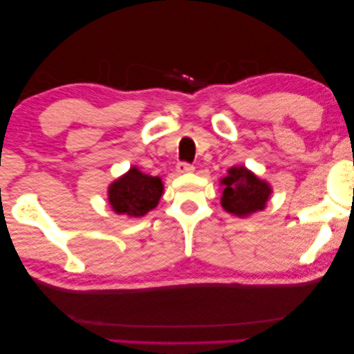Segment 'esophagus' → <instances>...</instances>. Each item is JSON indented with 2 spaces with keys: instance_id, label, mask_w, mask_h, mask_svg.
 I'll return each mask as SVG.
<instances>
[{
  "instance_id": "34e87169",
  "label": "esophagus",
  "mask_w": 354,
  "mask_h": 354,
  "mask_svg": "<svg viewBox=\"0 0 354 354\" xmlns=\"http://www.w3.org/2000/svg\"><path fill=\"white\" fill-rule=\"evenodd\" d=\"M195 171V167H193V164L190 162H178L177 164V172L178 174H188V172H193Z\"/></svg>"
}]
</instances>
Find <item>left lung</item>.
I'll return each mask as SVG.
<instances>
[{
  "label": "left lung",
  "mask_w": 354,
  "mask_h": 354,
  "mask_svg": "<svg viewBox=\"0 0 354 354\" xmlns=\"http://www.w3.org/2000/svg\"><path fill=\"white\" fill-rule=\"evenodd\" d=\"M221 185H224L221 196L222 207L239 217H248L263 211L272 193L268 182L261 180L245 166L230 167Z\"/></svg>",
  "instance_id": "left-lung-1"
}]
</instances>
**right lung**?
<instances>
[{"label": "right lung", "instance_id": "obj_1", "mask_svg": "<svg viewBox=\"0 0 354 354\" xmlns=\"http://www.w3.org/2000/svg\"><path fill=\"white\" fill-rule=\"evenodd\" d=\"M162 190L161 178L147 176L133 166L127 174L111 183L108 200L115 214L142 217L158 206Z\"/></svg>", "mask_w": 354, "mask_h": 354}]
</instances>
